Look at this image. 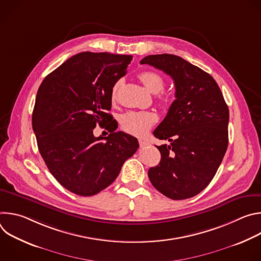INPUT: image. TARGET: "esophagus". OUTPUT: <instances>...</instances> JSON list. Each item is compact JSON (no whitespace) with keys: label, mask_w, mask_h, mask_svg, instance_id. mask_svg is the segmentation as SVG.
Returning <instances> with one entry per match:
<instances>
[{"label":"esophagus","mask_w":261,"mask_h":261,"mask_svg":"<svg viewBox=\"0 0 261 261\" xmlns=\"http://www.w3.org/2000/svg\"><path fill=\"white\" fill-rule=\"evenodd\" d=\"M138 142H139V145H140V146H145V145L148 144V142H146V141L143 140V139H139Z\"/></svg>","instance_id":"1"}]
</instances>
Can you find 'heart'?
I'll use <instances>...</instances> for the list:
<instances>
[{
    "label": "heart",
    "instance_id": "1",
    "mask_svg": "<svg viewBox=\"0 0 261 261\" xmlns=\"http://www.w3.org/2000/svg\"><path fill=\"white\" fill-rule=\"evenodd\" d=\"M139 80L144 87L153 94H157L164 88V79L154 71H144L139 74ZM122 82L119 81L113 88L111 99L116 100L117 92ZM158 121V117L153 111L131 110L121 118V126L124 131L134 136H143Z\"/></svg>",
    "mask_w": 261,
    "mask_h": 261
}]
</instances>
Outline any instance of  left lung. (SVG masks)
<instances>
[{"label":"left lung","instance_id":"8db88e82","mask_svg":"<svg viewBox=\"0 0 261 261\" xmlns=\"http://www.w3.org/2000/svg\"><path fill=\"white\" fill-rule=\"evenodd\" d=\"M169 75L175 100L153 134L169 144L156 145L160 163L148 169L154 187L173 200L200 193L215 176L228 145L229 110L216 81L174 55L143 58Z\"/></svg>","mask_w":261,"mask_h":261}]
</instances>
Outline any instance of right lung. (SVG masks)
I'll use <instances>...</instances> for the list:
<instances>
[{
	"label": "right lung",
	"mask_w": 261,
	"mask_h": 261,
	"mask_svg": "<svg viewBox=\"0 0 261 261\" xmlns=\"http://www.w3.org/2000/svg\"><path fill=\"white\" fill-rule=\"evenodd\" d=\"M131 61L127 55L81 53L39 87L32 117L37 144L50 173L74 194L92 196L108 187L139 146L137 138L116 132L118 123L106 113ZM97 123L106 125L108 137L93 136Z\"/></svg>",
	"instance_id": "add662e5"
}]
</instances>
